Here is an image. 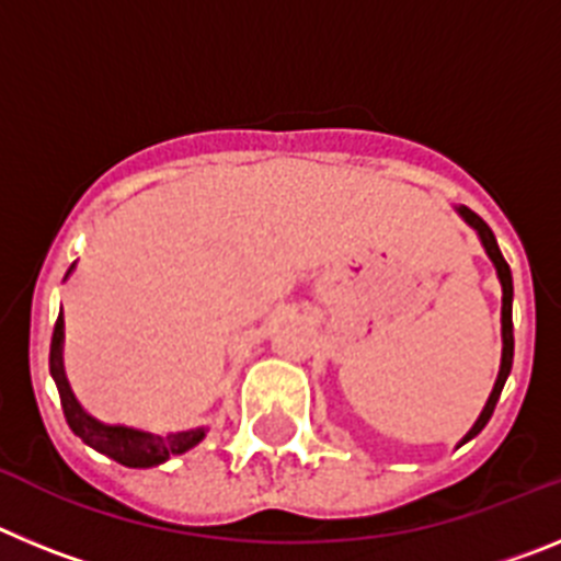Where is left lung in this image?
I'll list each match as a JSON object with an SVG mask.
<instances>
[{
    "instance_id": "1",
    "label": "left lung",
    "mask_w": 561,
    "mask_h": 561,
    "mask_svg": "<svg viewBox=\"0 0 561 561\" xmlns=\"http://www.w3.org/2000/svg\"><path fill=\"white\" fill-rule=\"evenodd\" d=\"M455 213H458L460 219L466 221V225L472 227L474 232H478L480 244H483L485 255H489V261L494 264V270H497V280L500 286H503V309H500V336H503V356H500V370H497V379H494V388L492 393H489V401H485L483 413L478 415V421L472 424V430L460 438L458 447H463L466 440H472L474 435L480 433V430L489 424V419H492L494 413V404H497L500 393H503V385L505 379H508V374H512V362H514V325H512V300H514V284H512V270H508V264H505L503 252H500L497 247V238H494L492 227L485 225L483 219H480L478 213H472L469 207L458 205L455 207Z\"/></svg>"
}]
</instances>
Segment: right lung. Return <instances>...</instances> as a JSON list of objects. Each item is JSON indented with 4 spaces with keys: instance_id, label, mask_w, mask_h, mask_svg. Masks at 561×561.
I'll return each instance as SVG.
<instances>
[{
    "instance_id": "obj_1",
    "label": "right lung",
    "mask_w": 561,
    "mask_h": 561,
    "mask_svg": "<svg viewBox=\"0 0 561 561\" xmlns=\"http://www.w3.org/2000/svg\"><path fill=\"white\" fill-rule=\"evenodd\" d=\"M49 374L56 379L58 396H61L64 419H67L69 430L78 438L92 447L95 453L106 455V458L117 460V463L128 466V469H151V466L165 463L173 455H182L193 449L207 435V427L185 430V433L171 435H153L142 433L134 427H121V424H101L83 408L69 390L67 374H64V314H58L56 329H53V342H49Z\"/></svg>"
}]
</instances>
